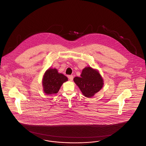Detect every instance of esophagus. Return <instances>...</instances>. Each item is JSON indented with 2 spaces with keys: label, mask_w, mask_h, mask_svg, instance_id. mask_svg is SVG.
<instances>
[{
  "label": "esophagus",
  "mask_w": 146,
  "mask_h": 146,
  "mask_svg": "<svg viewBox=\"0 0 146 146\" xmlns=\"http://www.w3.org/2000/svg\"><path fill=\"white\" fill-rule=\"evenodd\" d=\"M68 79H70V80H73V76H72V75H70V76H68Z\"/></svg>",
  "instance_id": "obj_1"
}]
</instances>
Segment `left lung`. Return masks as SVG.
Here are the masks:
<instances>
[{"label": "left lung", "mask_w": 146, "mask_h": 146, "mask_svg": "<svg viewBox=\"0 0 146 146\" xmlns=\"http://www.w3.org/2000/svg\"><path fill=\"white\" fill-rule=\"evenodd\" d=\"M73 80L84 96L90 97L100 90L104 85V80L98 70L91 67L84 68L80 77L76 76Z\"/></svg>", "instance_id": "obj_1"}]
</instances>
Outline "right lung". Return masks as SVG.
Masks as SVG:
<instances>
[{
  "mask_svg": "<svg viewBox=\"0 0 146 146\" xmlns=\"http://www.w3.org/2000/svg\"><path fill=\"white\" fill-rule=\"evenodd\" d=\"M67 80V77L62 73H59L57 69L49 68L46 70L42 78L43 91L46 95L57 94L63 83Z\"/></svg>",
  "mask_w": 146,
  "mask_h": 146,
  "instance_id": "obj_1",
  "label": "right lung"
}]
</instances>
